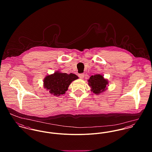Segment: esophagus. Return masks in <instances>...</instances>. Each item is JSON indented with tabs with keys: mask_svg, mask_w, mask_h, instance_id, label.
Here are the masks:
<instances>
[{
	"mask_svg": "<svg viewBox=\"0 0 152 152\" xmlns=\"http://www.w3.org/2000/svg\"><path fill=\"white\" fill-rule=\"evenodd\" d=\"M78 77H79V78H81V79H83V78H84V74H83V73L79 74H78Z\"/></svg>",
	"mask_w": 152,
	"mask_h": 152,
	"instance_id": "1",
	"label": "esophagus"
}]
</instances>
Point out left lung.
Returning <instances> with one entry per match:
<instances>
[{
	"instance_id": "left-lung-1",
	"label": "left lung",
	"mask_w": 152,
	"mask_h": 152,
	"mask_svg": "<svg viewBox=\"0 0 152 152\" xmlns=\"http://www.w3.org/2000/svg\"><path fill=\"white\" fill-rule=\"evenodd\" d=\"M88 81V85L91 88V91H93L96 95L105 91L107 89V86L108 84V80L100 74L91 76Z\"/></svg>"
}]
</instances>
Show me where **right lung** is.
Returning a JSON list of instances; mask_svg holds the SVG:
<instances>
[{
  "instance_id": "right-lung-1",
  "label": "right lung",
  "mask_w": 152,
  "mask_h": 152,
  "mask_svg": "<svg viewBox=\"0 0 152 152\" xmlns=\"http://www.w3.org/2000/svg\"><path fill=\"white\" fill-rule=\"evenodd\" d=\"M78 78L74 74H68L57 71L45 77L44 87L53 95L60 96L64 94L71 82Z\"/></svg>"
}]
</instances>
